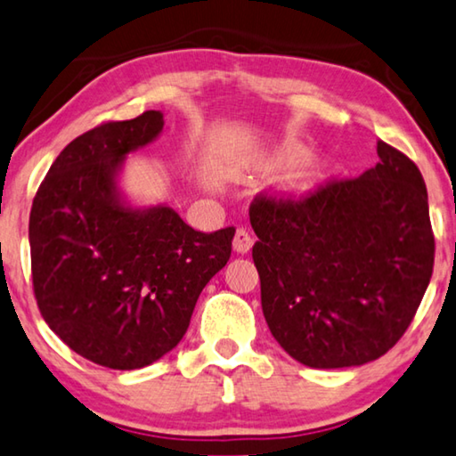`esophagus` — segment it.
<instances>
[{
  "instance_id": "obj_1",
  "label": "esophagus",
  "mask_w": 456,
  "mask_h": 456,
  "mask_svg": "<svg viewBox=\"0 0 456 456\" xmlns=\"http://www.w3.org/2000/svg\"><path fill=\"white\" fill-rule=\"evenodd\" d=\"M252 244H255V238H252L248 234V230L246 228H238L236 234H234V252H238V255H246L252 248Z\"/></svg>"
}]
</instances>
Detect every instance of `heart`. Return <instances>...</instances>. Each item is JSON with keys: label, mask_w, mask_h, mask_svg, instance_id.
<instances>
[{"label": "heart", "mask_w": 456, "mask_h": 456, "mask_svg": "<svg viewBox=\"0 0 456 456\" xmlns=\"http://www.w3.org/2000/svg\"><path fill=\"white\" fill-rule=\"evenodd\" d=\"M307 159H309V151L303 145L287 143L273 155L271 163L279 169H290V167L301 166V163H305Z\"/></svg>", "instance_id": "heart-1"}]
</instances>
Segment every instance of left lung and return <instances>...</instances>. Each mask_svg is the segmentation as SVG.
I'll return each mask as SVG.
<instances>
[{
	"label": "left lung",
	"mask_w": 456,
	"mask_h": 456,
	"mask_svg": "<svg viewBox=\"0 0 456 456\" xmlns=\"http://www.w3.org/2000/svg\"><path fill=\"white\" fill-rule=\"evenodd\" d=\"M301 201L256 198L250 224L268 330L298 363L355 368L394 347L435 265L428 193L404 153Z\"/></svg>",
	"instance_id": "obj_1"
}]
</instances>
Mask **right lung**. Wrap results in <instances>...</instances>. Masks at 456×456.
Listing matches in <instances>:
<instances>
[{
	"instance_id": "1",
	"label": "right lung",
	"mask_w": 456,
	"mask_h": 456,
	"mask_svg": "<svg viewBox=\"0 0 456 456\" xmlns=\"http://www.w3.org/2000/svg\"><path fill=\"white\" fill-rule=\"evenodd\" d=\"M161 131V110L86 131L52 163L29 214L44 321L72 352L110 370L169 354L232 252L234 228L198 232L167 204L126 196V158Z\"/></svg>"
}]
</instances>
